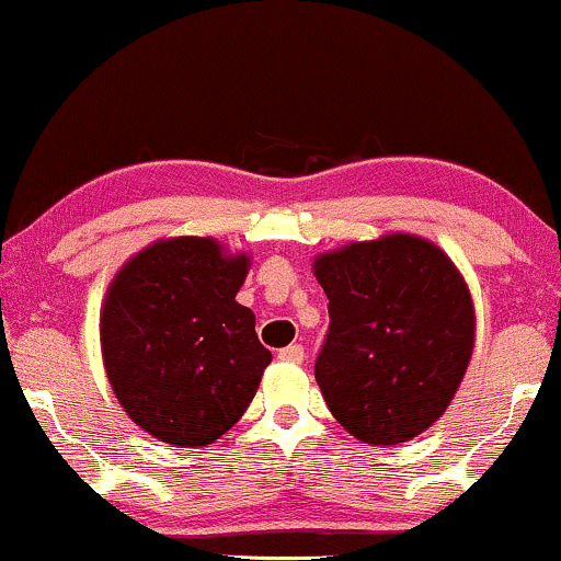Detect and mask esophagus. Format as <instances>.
Listing matches in <instances>:
<instances>
[{
  "mask_svg": "<svg viewBox=\"0 0 561 561\" xmlns=\"http://www.w3.org/2000/svg\"><path fill=\"white\" fill-rule=\"evenodd\" d=\"M278 358H280V362H288V364H301L304 362V345H299V343L286 345V348L278 351Z\"/></svg>",
  "mask_w": 561,
  "mask_h": 561,
  "instance_id": "34e87169",
  "label": "esophagus"
}]
</instances>
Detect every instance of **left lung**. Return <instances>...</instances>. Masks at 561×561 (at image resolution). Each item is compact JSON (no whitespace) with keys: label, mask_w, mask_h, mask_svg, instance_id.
I'll return each mask as SVG.
<instances>
[{"label":"left lung","mask_w":561,"mask_h":561,"mask_svg":"<svg viewBox=\"0 0 561 561\" xmlns=\"http://www.w3.org/2000/svg\"><path fill=\"white\" fill-rule=\"evenodd\" d=\"M330 328L314 377L330 413L369 445H398L437 421L473 351V304L447 254L385 237L317 257Z\"/></svg>","instance_id":"left-lung-1"}]
</instances>
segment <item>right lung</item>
Masks as SVG:
<instances>
[{"label": "right lung", "instance_id": "obj_1", "mask_svg": "<svg viewBox=\"0 0 561 561\" xmlns=\"http://www.w3.org/2000/svg\"><path fill=\"white\" fill-rule=\"evenodd\" d=\"M249 260L169 239L129 260L101 317L106 375L129 419L179 447L210 445L252 403L270 351L237 304Z\"/></svg>", "mask_w": 561, "mask_h": 561}]
</instances>
